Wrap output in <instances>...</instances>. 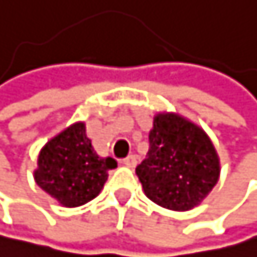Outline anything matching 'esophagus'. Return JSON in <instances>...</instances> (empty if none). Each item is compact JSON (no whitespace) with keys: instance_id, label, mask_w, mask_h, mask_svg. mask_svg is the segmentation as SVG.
Instances as JSON below:
<instances>
[{"instance_id":"1","label":"esophagus","mask_w":257,"mask_h":257,"mask_svg":"<svg viewBox=\"0 0 257 257\" xmlns=\"http://www.w3.org/2000/svg\"><path fill=\"white\" fill-rule=\"evenodd\" d=\"M123 164L126 165V167H130V168H134V167H136V164H138V157H136V155H127V157L123 160Z\"/></svg>"}]
</instances>
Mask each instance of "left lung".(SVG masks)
<instances>
[{
  "label": "left lung",
  "mask_w": 257,
  "mask_h": 257,
  "mask_svg": "<svg viewBox=\"0 0 257 257\" xmlns=\"http://www.w3.org/2000/svg\"><path fill=\"white\" fill-rule=\"evenodd\" d=\"M136 175L152 202L185 212L199 206L217 185L220 159L201 126L178 113L160 111Z\"/></svg>",
  "instance_id": "obj_1"
}]
</instances>
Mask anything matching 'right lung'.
Here are the masks:
<instances>
[{
    "label": "right lung",
    "mask_w": 257,
    "mask_h": 257,
    "mask_svg": "<svg viewBox=\"0 0 257 257\" xmlns=\"http://www.w3.org/2000/svg\"><path fill=\"white\" fill-rule=\"evenodd\" d=\"M111 168H116V162L97 155L85 123L77 121L42 147L34 178L60 206L79 207L100 194Z\"/></svg>",
    "instance_id": "1"
}]
</instances>
